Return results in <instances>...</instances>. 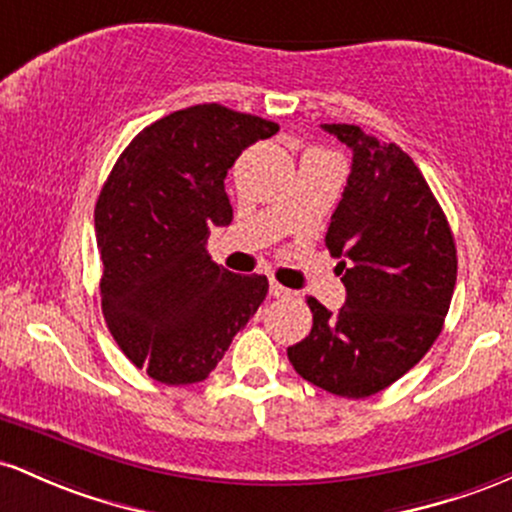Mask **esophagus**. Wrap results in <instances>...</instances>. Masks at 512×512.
Wrapping results in <instances>:
<instances>
[{"instance_id": "34e87169", "label": "esophagus", "mask_w": 512, "mask_h": 512, "mask_svg": "<svg viewBox=\"0 0 512 512\" xmlns=\"http://www.w3.org/2000/svg\"><path fill=\"white\" fill-rule=\"evenodd\" d=\"M271 295H273V297H290L292 290H287V287L280 285L278 280L271 278Z\"/></svg>"}]
</instances>
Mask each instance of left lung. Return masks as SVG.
Listing matches in <instances>:
<instances>
[{
  "label": "left lung",
  "mask_w": 512,
  "mask_h": 512,
  "mask_svg": "<svg viewBox=\"0 0 512 512\" xmlns=\"http://www.w3.org/2000/svg\"><path fill=\"white\" fill-rule=\"evenodd\" d=\"M321 128L353 149L326 232L346 304L333 314L309 297L312 331L287 348V358L326 392L365 399L406 375L440 336L457 283V249L445 212L404 149L358 125Z\"/></svg>",
  "instance_id": "left-lung-1"
}]
</instances>
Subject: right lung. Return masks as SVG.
I'll return each instance as SVG.
<instances>
[{
    "label": "right lung",
    "mask_w": 512,
    "mask_h": 512,
    "mask_svg": "<svg viewBox=\"0 0 512 512\" xmlns=\"http://www.w3.org/2000/svg\"><path fill=\"white\" fill-rule=\"evenodd\" d=\"M278 123L220 103L183 108L120 154L94 210L101 307L132 365L162 384H195L268 295L266 275H234L205 249L232 222L227 171Z\"/></svg>",
    "instance_id": "add662e5"
}]
</instances>
